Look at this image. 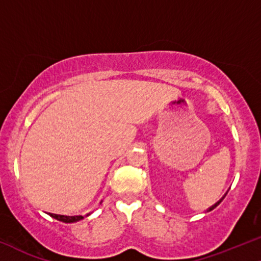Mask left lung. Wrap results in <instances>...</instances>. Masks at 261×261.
I'll return each instance as SVG.
<instances>
[{
  "instance_id": "left-lung-1",
  "label": "left lung",
  "mask_w": 261,
  "mask_h": 261,
  "mask_svg": "<svg viewBox=\"0 0 261 261\" xmlns=\"http://www.w3.org/2000/svg\"><path fill=\"white\" fill-rule=\"evenodd\" d=\"M226 194H227V193H226ZM226 194H225V195H226ZM225 195H224V196L222 197V199H220V200L218 201V202H216V203H214V204H213V206H211V207H210V208H208V211H212V210H214V208H216V207H217V206H218V204H219L220 202H222V201H223V199H224V197H225Z\"/></svg>"
}]
</instances>
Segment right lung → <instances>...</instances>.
Instances as JSON below:
<instances>
[{
    "instance_id": "obj_1",
    "label": "right lung",
    "mask_w": 261,
    "mask_h": 261,
    "mask_svg": "<svg viewBox=\"0 0 261 261\" xmlns=\"http://www.w3.org/2000/svg\"><path fill=\"white\" fill-rule=\"evenodd\" d=\"M49 214H50V217H53V218L60 220V222H64V223H74L84 218L83 216H61V214H54V213H49Z\"/></svg>"
}]
</instances>
